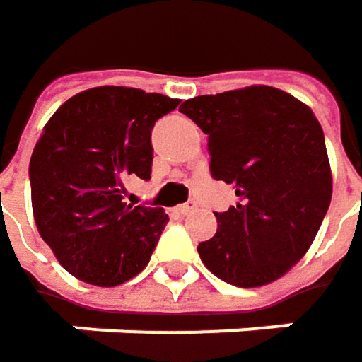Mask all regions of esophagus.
<instances>
[{
    "label": "esophagus",
    "mask_w": 362,
    "mask_h": 362,
    "mask_svg": "<svg viewBox=\"0 0 362 362\" xmlns=\"http://www.w3.org/2000/svg\"><path fill=\"white\" fill-rule=\"evenodd\" d=\"M177 210L181 212V214H192L194 210H196V202H185V204H179L177 206Z\"/></svg>",
    "instance_id": "1"
}]
</instances>
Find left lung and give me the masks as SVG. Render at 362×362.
<instances>
[{
    "mask_svg": "<svg viewBox=\"0 0 362 362\" xmlns=\"http://www.w3.org/2000/svg\"><path fill=\"white\" fill-rule=\"evenodd\" d=\"M179 110L208 135L212 177L238 196L214 212L216 233L198 246L204 267L238 288L277 281L308 252L332 202L317 116L269 85L198 95Z\"/></svg>",
    "mask_w": 362,
    "mask_h": 362,
    "instance_id": "obj_1",
    "label": "left lung"
}]
</instances>
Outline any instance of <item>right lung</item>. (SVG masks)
<instances>
[{"mask_svg": "<svg viewBox=\"0 0 362 362\" xmlns=\"http://www.w3.org/2000/svg\"><path fill=\"white\" fill-rule=\"evenodd\" d=\"M179 106L162 93L104 85L66 100L30 156L39 235L76 279L114 288L146 269L168 214L122 202L129 179H150L152 127Z\"/></svg>", "mask_w": 362, "mask_h": 362, "instance_id": "obj_1", "label": "right lung"}]
</instances>
